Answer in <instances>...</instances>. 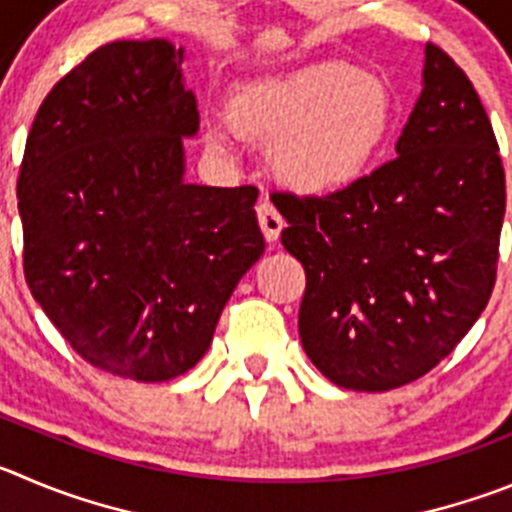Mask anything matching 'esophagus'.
I'll list each match as a JSON object with an SVG mask.
<instances>
[{
    "mask_svg": "<svg viewBox=\"0 0 512 512\" xmlns=\"http://www.w3.org/2000/svg\"><path fill=\"white\" fill-rule=\"evenodd\" d=\"M257 222H260L267 242H278L280 232L285 227V219L280 217V212L275 209V204L270 199H260V204H257Z\"/></svg>",
    "mask_w": 512,
    "mask_h": 512,
    "instance_id": "34e87169",
    "label": "esophagus"
}]
</instances>
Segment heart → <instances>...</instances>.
Segmentation results:
<instances>
[{
  "instance_id": "heart-1",
  "label": "heart",
  "mask_w": 512,
  "mask_h": 512,
  "mask_svg": "<svg viewBox=\"0 0 512 512\" xmlns=\"http://www.w3.org/2000/svg\"><path fill=\"white\" fill-rule=\"evenodd\" d=\"M232 131L272 143L275 174L305 194H331L358 184L384 151L394 128V98L379 75L348 62L310 68L242 85L229 100ZM212 146L224 128L207 121Z\"/></svg>"
}]
</instances>
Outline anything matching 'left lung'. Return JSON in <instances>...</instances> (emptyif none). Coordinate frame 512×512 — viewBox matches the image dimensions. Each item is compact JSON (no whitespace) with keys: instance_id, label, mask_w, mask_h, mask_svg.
I'll use <instances>...</instances> for the list:
<instances>
[{"instance_id":"obj_1","label":"left lung","mask_w":512,"mask_h":512,"mask_svg":"<svg viewBox=\"0 0 512 512\" xmlns=\"http://www.w3.org/2000/svg\"><path fill=\"white\" fill-rule=\"evenodd\" d=\"M396 159L326 197L272 191L305 267L298 331L326 379L353 391L417 381L450 356L498 275L505 169L465 70L427 42L424 88Z\"/></svg>"}]
</instances>
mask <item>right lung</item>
<instances>
[{"label":"right lung","instance_id":"right-lung-1","mask_svg":"<svg viewBox=\"0 0 512 512\" xmlns=\"http://www.w3.org/2000/svg\"><path fill=\"white\" fill-rule=\"evenodd\" d=\"M181 57L164 37L90 52L42 100L17 179L32 295L78 356L133 381L197 366L265 252L255 186L184 184L199 111Z\"/></svg>","mask_w":512,"mask_h":512}]
</instances>
